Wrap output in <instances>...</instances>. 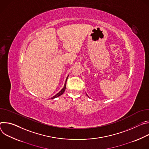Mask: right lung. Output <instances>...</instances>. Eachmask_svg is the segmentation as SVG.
<instances>
[{
	"label": "right lung",
	"instance_id": "add662e5",
	"mask_svg": "<svg viewBox=\"0 0 149 149\" xmlns=\"http://www.w3.org/2000/svg\"><path fill=\"white\" fill-rule=\"evenodd\" d=\"M68 76L67 77V79H66V81H65V85H64V87H63V88L58 93V94H56L55 95H54V96H53L52 98H51V99H54V98H56V97H59V96H60V95H61L63 93H64V91H65V90L66 89V84H67V79H68Z\"/></svg>",
	"mask_w": 149,
	"mask_h": 149
}]
</instances>
